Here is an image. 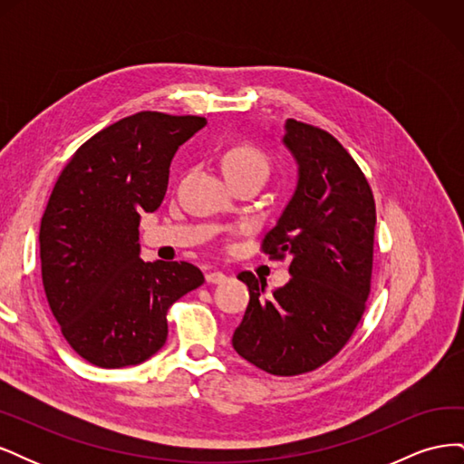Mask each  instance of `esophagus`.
<instances>
[{
	"label": "esophagus",
	"mask_w": 464,
	"mask_h": 464,
	"mask_svg": "<svg viewBox=\"0 0 464 464\" xmlns=\"http://www.w3.org/2000/svg\"><path fill=\"white\" fill-rule=\"evenodd\" d=\"M205 280L208 285H222L224 280H227V275H224L222 271H208L207 275H205Z\"/></svg>",
	"instance_id": "esophagus-1"
}]
</instances>
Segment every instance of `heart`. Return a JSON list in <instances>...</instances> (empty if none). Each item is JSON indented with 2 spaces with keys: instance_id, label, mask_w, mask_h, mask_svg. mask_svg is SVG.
Here are the masks:
<instances>
[{
  "instance_id": "1",
  "label": "heart",
  "mask_w": 464,
  "mask_h": 464,
  "mask_svg": "<svg viewBox=\"0 0 464 464\" xmlns=\"http://www.w3.org/2000/svg\"><path fill=\"white\" fill-rule=\"evenodd\" d=\"M220 164L227 176L259 174L266 178V174H269V162H266L265 154L249 145H236L227 149L222 154Z\"/></svg>"
}]
</instances>
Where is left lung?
Wrapping results in <instances>:
<instances>
[{
    "mask_svg": "<svg viewBox=\"0 0 464 464\" xmlns=\"http://www.w3.org/2000/svg\"><path fill=\"white\" fill-rule=\"evenodd\" d=\"M280 145L298 168L296 188L263 249L290 257V280L265 298V280L237 275L249 304L232 346L263 372L298 375L339 353L363 314L375 203L354 159L327 131L286 120Z\"/></svg>",
    "mask_w": 464,
    "mask_h": 464,
    "instance_id": "left-lung-1",
    "label": "left lung"
}]
</instances>
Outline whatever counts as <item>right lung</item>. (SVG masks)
I'll return each instance as SVG.
<instances>
[{
  "label": "right lung",
  "mask_w": 464,
  "mask_h": 464,
  "mask_svg": "<svg viewBox=\"0 0 464 464\" xmlns=\"http://www.w3.org/2000/svg\"><path fill=\"white\" fill-rule=\"evenodd\" d=\"M199 116L137 111L81 145L40 222L42 283L75 353L98 368L137 366L164 346L166 312L205 283L186 261L145 263L141 215L164 199L178 149Z\"/></svg>",
  "instance_id": "right-lung-1"
}]
</instances>
